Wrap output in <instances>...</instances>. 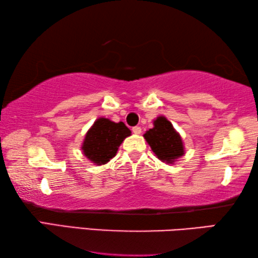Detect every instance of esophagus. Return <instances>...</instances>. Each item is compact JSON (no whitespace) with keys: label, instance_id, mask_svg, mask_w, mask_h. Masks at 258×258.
I'll list each match as a JSON object with an SVG mask.
<instances>
[{"label":"esophagus","instance_id":"34e87169","mask_svg":"<svg viewBox=\"0 0 258 258\" xmlns=\"http://www.w3.org/2000/svg\"><path fill=\"white\" fill-rule=\"evenodd\" d=\"M133 133H134L135 135L142 134V128H141V126H134V128H133Z\"/></svg>","mask_w":258,"mask_h":258}]
</instances>
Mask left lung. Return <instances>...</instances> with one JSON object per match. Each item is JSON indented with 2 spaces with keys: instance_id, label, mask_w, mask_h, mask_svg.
I'll return each instance as SVG.
<instances>
[{
  "instance_id": "1",
  "label": "left lung",
  "mask_w": 258,
  "mask_h": 258,
  "mask_svg": "<svg viewBox=\"0 0 258 258\" xmlns=\"http://www.w3.org/2000/svg\"><path fill=\"white\" fill-rule=\"evenodd\" d=\"M153 125L144 134V138L158 159L166 163H174L183 157L185 153L183 141L171 122L161 115L153 121Z\"/></svg>"
}]
</instances>
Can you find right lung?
Listing matches in <instances>:
<instances>
[{"instance_id":"obj_1","label":"right lung","mask_w":258,"mask_h":258,"mask_svg":"<svg viewBox=\"0 0 258 258\" xmlns=\"http://www.w3.org/2000/svg\"><path fill=\"white\" fill-rule=\"evenodd\" d=\"M130 135L132 132L123 122L116 123L106 117H99L84 137L81 147L84 157L97 166L107 163Z\"/></svg>"}]
</instances>
